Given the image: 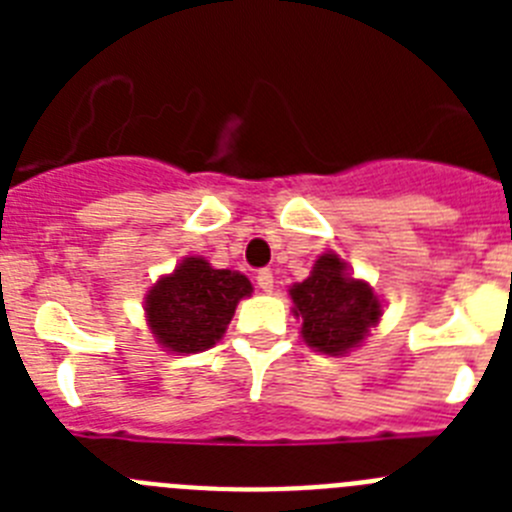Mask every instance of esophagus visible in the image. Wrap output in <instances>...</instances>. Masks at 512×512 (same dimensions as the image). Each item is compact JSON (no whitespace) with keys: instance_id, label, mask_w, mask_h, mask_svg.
Returning <instances> with one entry per match:
<instances>
[{"instance_id":"obj_1","label":"esophagus","mask_w":512,"mask_h":512,"mask_svg":"<svg viewBox=\"0 0 512 512\" xmlns=\"http://www.w3.org/2000/svg\"><path fill=\"white\" fill-rule=\"evenodd\" d=\"M256 284H259L261 292H271L274 289V274H271V269H261L256 274Z\"/></svg>"}]
</instances>
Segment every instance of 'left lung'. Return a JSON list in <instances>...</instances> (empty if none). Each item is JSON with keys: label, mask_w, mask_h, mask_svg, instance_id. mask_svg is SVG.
<instances>
[{"label": "left lung", "mask_w": 512, "mask_h": 512, "mask_svg": "<svg viewBox=\"0 0 512 512\" xmlns=\"http://www.w3.org/2000/svg\"><path fill=\"white\" fill-rule=\"evenodd\" d=\"M295 315L302 320V338L320 354L341 356L359 346L382 315L372 287L348 277L336 253L315 261L310 277L289 289Z\"/></svg>", "instance_id": "1"}]
</instances>
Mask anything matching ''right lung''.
<instances>
[{"label":"right lung","instance_id":"right-lung-1","mask_svg":"<svg viewBox=\"0 0 512 512\" xmlns=\"http://www.w3.org/2000/svg\"><path fill=\"white\" fill-rule=\"evenodd\" d=\"M251 289L238 271L212 269L205 259L189 256L148 292V325L166 351L200 354L223 338L235 305Z\"/></svg>","mask_w":512,"mask_h":512}]
</instances>
